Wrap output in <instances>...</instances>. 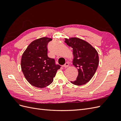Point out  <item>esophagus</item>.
I'll return each instance as SVG.
<instances>
[{"label": "esophagus", "instance_id": "esophagus-1", "mask_svg": "<svg viewBox=\"0 0 121 121\" xmlns=\"http://www.w3.org/2000/svg\"><path fill=\"white\" fill-rule=\"evenodd\" d=\"M69 63H68V62H67V63H65V64L63 65V67H64V68H67V67H69Z\"/></svg>", "mask_w": 121, "mask_h": 121}]
</instances>
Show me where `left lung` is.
<instances>
[{"label":"left lung","mask_w":121,"mask_h":121,"mask_svg":"<svg viewBox=\"0 0 121 121\" xmlns=\"http://www.w3.org/2000/svg\"><path fill=\"white\" fill-rule=\"evenodd\" d=\"M65 42L73 50V65L78 69V75L75 81L76 85H82L88 82L95 73L99 64L98 54L89 43L78 38L65 39Z\"/></svg>","instance_id":"8db88e82"}]
</instances>
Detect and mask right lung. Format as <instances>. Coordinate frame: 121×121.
<instances>
[{"label":"right lung","instance_id":"1","mask_svg":"<svg viewBox=\"0 0 121 121\" xmlns=\"http://www.w3.org/2000/svg\"><path fill=\"white\" fill-rule=\"evenodd\" d=\"M52 38L42 37L32 42L23 53L21 69L25 77L32 86L42 88L53 82L61 66L54 58L48 57L47 46Z\"/></svg>","mask_w":121,"mask_h":121}]
</instances>
